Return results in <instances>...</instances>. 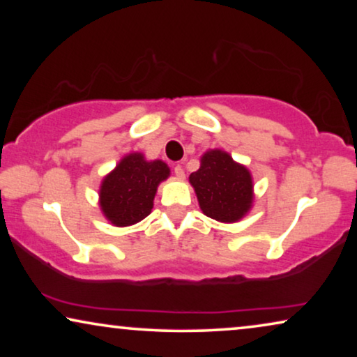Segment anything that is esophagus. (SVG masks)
<instances>
[{
	"mask_svg": "<svg viewBox=\"0 0 357 357\" xmlns=\"http://www.w3.org/2000/svg\"><path fill=\"white\" fill-rule=\"evenodd\" d=\"M174 172H175V175H177V178H183L185 177V170H183V167L180 164L175 165Z\"/></svg>",
	"mask_w": 357,
	"mask_h": 357,
	"instance_id": "1",
	"label": "esophagus"
}]
</instances>
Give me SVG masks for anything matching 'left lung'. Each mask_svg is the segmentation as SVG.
Segmentation results:
<instances>
[{"label": "left lung", "mask_w": 357, "mask_h": 357, "mask_svg": "<svg viewBox=\"0 0 357 357\" xmlns=\"http://www.w3.org/2000/svg\"><path fill=\"white\" fill-rule=\"evenodd\" d=\"M199 208L219 222H237L250 211L253 180L245 165L238 164L226 151H206L202 165L190 175Z\"/></svg>", "instance_id": "obj_1"}]
</instances>
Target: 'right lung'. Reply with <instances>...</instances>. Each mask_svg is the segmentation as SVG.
<instances>
[{
    "instance_id": "add662e5",
    "label": "right lung",
    "mask_w": 357,
    "mask_h": 357,
    "mask_svg": "<svg viewBox=\"0 0 357 357\" xmlns=\"http://www.w3.org/2000/svg\"><path fill=\"white\" fill-rule=\"evenodd\" d=\"M170 175L162 160H146L141 153L125 155L99 190V204L104 216L116 227L131 226L149 216L160 182Z\"/></svg>"
}]
</instances>
